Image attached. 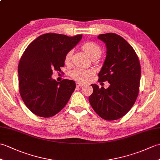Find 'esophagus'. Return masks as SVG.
Segmentation results:
<instances>
[{"instance_id":"1","label":"esophagus","mask_w":160,"mask_h":160,"mask_svg":"<svg viewBox=\"0 0 160 160\" xmlns=\"http://www.w3.org/2000/svg\"><path fill=\"white\" fill-rule=\"evenodd\" d=\"M84 85L83 83H81V82H76V86L77 87H82Z\"/></svg>"}]
</instances>
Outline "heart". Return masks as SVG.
<instances>
[{"mask_svg": "<svg viewBox=\"0 0 160 160\" xmlns=\"http://www.w3.org/2000/svg\"><path fill=\"white\" fill-rule=\"evenodd\" d=\"M82 49L91 58L95 56L100 57L102 53V49L100 47L94 42H87L83 44ZM73 50L71 49L67 52L64 56L65 62H69L72 56ZM93 71L84 70L82 69H74L70 72V76L74 80L78 81V82H87L90 80L93 74Z\"/></svg>", "mask_w": 160, "mask_h": 160, "instance_id": "heart-1", "label": "heart"}]
</instances>
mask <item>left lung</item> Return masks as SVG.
I'll use <instances>...</instances> for the list:
<instances>
[{
  "mask_svg": "<svg viewBox=\"0 0 160 160\" xmlns=\"http://www.w3.org/2000/svg\"><path fill=\"white\" fill-rule=\"evenodd\" d=\"M98 38L106 44L107 57L100 73L99 82L108 81L107 89L91 84L89 98L95 112L105 120H115L133 106L140 91L141 67L138 56L130 44L113 33L100 34Z\"/></svg>",
  "mask_w": 160,
  "mask_h": 160,
  "instance_id": "1",
  "label": "left lung"
}]
</instances>
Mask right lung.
<instances>
[{"label": "right lung", "instance_id": "add662e5", "mask_svg": "<svg viewBox=\"0 0 160 160\" xmlns=\"http://www.w3.org/2000/svg\"><path fill=\"white\" fill-rule=\"evenodd\" d=\"M48 33L38 36L27 47L19 61L18 88L26 107L33 114L50 118L65 107L76 89L73 80L58 82L53 71H61L64 56L82 38Z\"/></svg>", "mask_w": 160, "mask_h": 160}]
</instances>
